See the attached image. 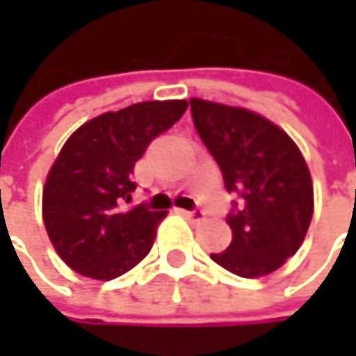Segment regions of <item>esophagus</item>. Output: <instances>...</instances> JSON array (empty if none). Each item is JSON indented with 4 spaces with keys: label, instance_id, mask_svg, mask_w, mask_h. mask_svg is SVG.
Returning <instances> with one entry per match:
<instances>
[{
    "label": "esophagus",
    "instance_id": "34e87169",
    "mask_svg": "<svg viewBox=\"0 0 356 356\" xmlns=\"http://www.w3.org/2000/svg\"><path fill=\"white\" fill-rule=\"evenodd\" d=\"M181 214H183L187 220H193V222H200V220H204V216H206V212H204L202 208H193V210H181Z\"/></svg>",
    "mask_w": 356,
    "mask_h": 356
}]
</instances>
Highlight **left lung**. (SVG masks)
Returning a JSON list of instances; mask_svg holds the SVG:
<instances>
[{"mask_svg": "<svg viewBox=\"0 0 356 356\" xmlns=\"http://www.w3.org/2000/svg\"><path fill=\"white\" fill-rule=\"evenodd\" d=\"M193 127L214 156L229 193L231 245L210 257L255 278L278 270L301 248L314 216V185L297 144L248 108L191 99Z\"/></svg>", "mask_w": 356, "mask_h": 356, "instance_id": "left-lung-1", "label": "left lung"}]
</instances>
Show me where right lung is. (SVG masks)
I'll return each mask as SVG.
<instances>
[{
    "label": "right lung",
    "instance_id": "obj_1",
    "mask_svg": "<svg viewBox=\"0 0 356 356\" xmlns=\"http://www.w3.org/2000/svg\"><path fill=\"white\" fill-rule=\"evenodd\" d=\"M185 108V101H148L108 111L63 144L42 189V220L72 270L113 280L148 255L167 212L146 204L127 208L136 191L134 167Z\"/></svg>",
    "mask_w": 356,
    "mask_h": 356
}]
</instances>
